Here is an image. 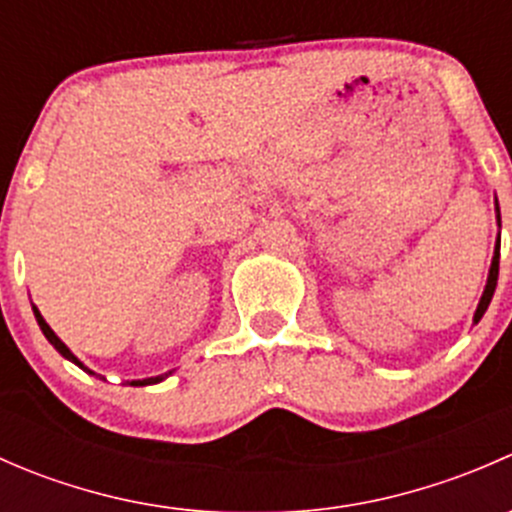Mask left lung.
Returning a JSON list of instances; mask_svg holds the SVG:
<instances>
[{"label":"left lung","instance_id":"8db88e82","mask_svg":"<svg viewBox=\"0 0 512 512\" xmlns=\"http://www.w3.org/2000/svg\"><path fill=\"white\" fill-rule=\"evenodd\" d=\"M495 210H498V200H495ZM498 220H500V210H498ZM498 265H500V240H498V245H495L493 262H490V272H488V282H485V289H483V297H480L476 314H473V322H476V324L480 322V317L485 314V309H488L490 299H493L495 285H498Z\"/></svg>","mask_w":512,"mask_h":512}]
</instances>
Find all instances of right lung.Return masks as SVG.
<instances>
[{
  "mask_svg": "<svg viewBox=\"0 0 512 512\" xmlns=\"http://www.w3.org/2000/svg\"><path fill=\"white\" fill-rule=\"evenodd\" d=\"M34 317H36V322H39V327H41V332H44V337H46V339H49V344H51V347H54V349H56V352H59L61 356H64V359L74 361V364H76V366H81V369H84V371H89V374H94V371H91V369H86V366H84V364H81V361H79V359H76V356H74V354H71V349H69V347H66V344H64V342H61V339H59V337H56V334H54V329H51V327H49V324H46V322H44V317H41V312H39V309H36V307H34ZM168 374H170V371H168ZM168 374H160V376H151V379H138V381H131V386H148V384H158V381H163V379H165V376H168ZM96 376H98V379H103V376H101V374H96Z\"/></svg>",
  "mask_w": 512,
  "mask_h": 512,
  "instance_id": "add662e5",
  "label": "right lung"
}]
</instances>
